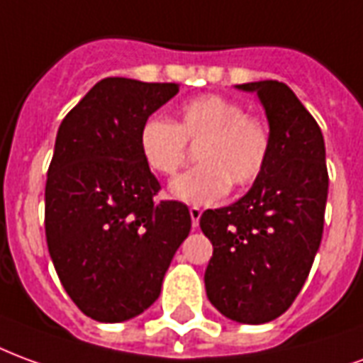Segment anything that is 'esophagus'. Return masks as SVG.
Instances as JSON below:
<instances>
[{
    "label": "esophagus",
    "instance_id": "esophagus-1",
    "mask_svg": "<svg viewBox=\"0 0 363 363\" xmlns=\"http://www.w3.org/2000/svg\"><path fill=\"white\" fill-rule=\"evenodd\" d=\"M201 213H203V211H201L199 207L189 208V216H191V226H193V228H197V226H199Z\"/></svg>",
    "mask_w": 363,
    "mask_h": 363
}]
</instances>
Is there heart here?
Returning a JSON list of instances; mask_svg holds the SVG:
<instances>
[{
  "label": "heart",
  "instance_id": "heart-1",
  "mask_svg": "<svg viewBox=\"0 0 363 363\" xmlns=\"http://www.w3.org/2000/svg\"><path fill=\"white\" fill-rule=\"evenodd\" d=\"M199 166L172 184V195L191 205L220 201L230 185L255 184L271 158V129L247 108L222 94H201L178 108L176 121L149 116L139 129L145 164L160 176H174L187 162V145H197Z\"/></svg>",
  "mask_w": 363,
  "mask_h": 363
}]
</instances>
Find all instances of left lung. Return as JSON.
Masks as SVG:
<instances>
[{
    "label": "left lung",
    "mask_w": 363,
    "mask_h": 363,
    "mask_svg": "<svg viewBox=\"0 0 363 363\" xmlns=\"http://www.w3.org/2000/svg\"><path fill=\"white\" fill-rule=\"evenodd\" d=\"M238 89L257 92L265 108L271 158L242 199L201 214V230L213 243L205 288L224 317L261 325L292 306L311 271L329 174L321 129L290 86L257 81Z\"/></svg>",
    "instance_id": "1"
}]
</instances>
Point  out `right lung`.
Masks as SVG:
<instances>
[{"mask_svg": "<svg viewBox=\"0 0 363 363\" xmlns=\"http://www.w3.org/2000/svg\"><path fill=\"white\" fill-rule=\"evenodd\" d=\"M176 83L98 81L63 118L46 179V242L65 292L84 315L120 323L160 296L189 230V208L158 201L139 129Z\"/></svg>", "mask_w": 363, "mask_h": 363, "instance_id": "1", "label": "right lung"}]
</instances>
